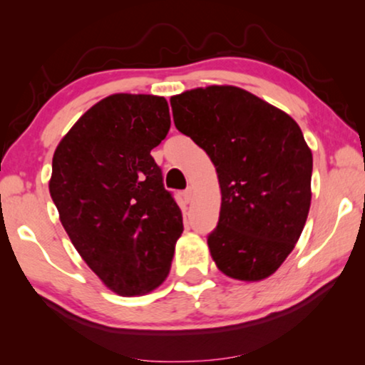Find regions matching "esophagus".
<instances>
[{
	"mask_svg": "<svg viewBox=\"0 0 365 365\" xmlns=\"http://www.w3.org/2000/svg\"><path fill=\"white\" fill-rule=\"evenodd\" d=\"M192 196H194V192H192L191 187H187L186 191L182 192V197H184V201H186V202H191L192 201Z\"/></svg>",
	"mask_w": 365,
	"mask_h": 365,
	"instance_id": "esophagus-1",
	"label": "esophagus"
}]
</instances>
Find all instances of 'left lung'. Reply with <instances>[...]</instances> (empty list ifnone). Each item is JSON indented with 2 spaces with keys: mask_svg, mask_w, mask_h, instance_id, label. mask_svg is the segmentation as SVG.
<instances>
[{
  "mask_svg": "<svg viewBox=\"0 0 365 365\" xmlns=\"http://www.w3.org/2000/svg\"><path fill=\"white\" fill-rule=\"evenodd\" d=\"M176 128L207 153L221 187L207 246L219 271L262 281L301 237L311 207L312 153L287 113L237 86L171 98Z\"/></svg>",
  "mask_w": 365,
  "mask_h": 365,
  "instance_id": "obj_1",
  "label": "left lung"
}]
</instances>
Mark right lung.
Here are the masks:
<instances>
[{
    "mask_svg": "<svg viewBox=\"0 0 365 365\" xmlns=\"http://www.w3.org/2000/svg\"><path fill=\"white\" fill-rule=\"evenodd\" d=\"M171 128L168 101L119 93L74 123L53 156L49 194L83 261L119 296L166 281L182 214L151 149Z\"/></svg>",
    "mask_w": 365,
    "mask_h": 365,
    "instance_id": "add662e5",
    "label": "right lung"
}]
</instances>
